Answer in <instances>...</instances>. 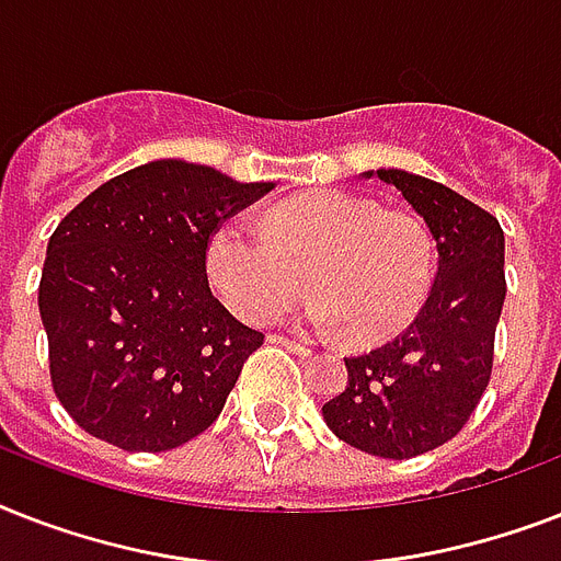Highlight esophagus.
Masks as SVG:
<instances>
[{"mask_svg": "<svg viewBox=\"0 0 561 561\" xmlns=\"http://www.w3.org/2000/svg\"><path fill=\"white\" fill-rule=\"evenodd\" d=\"M271 341H273V343H279V346H285V350L297 352V355H311V346H306V343L290 341V337H279V334H273Z\"/></svg>", "mask_w": 561, "mask_h": 561, "instance_id": "1", "label": "esophagus"}]
</instances>
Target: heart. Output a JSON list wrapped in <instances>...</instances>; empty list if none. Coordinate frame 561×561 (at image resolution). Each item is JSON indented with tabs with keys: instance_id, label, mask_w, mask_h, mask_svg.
<instances>
[{
	"instance_id": "obj_1",
	"label": "heart",
	"mask_w": 561,
	"mask_h": 561,
	"mask_svg": "<svg viewBox=\"0 0 561 561\" xmlns=\"http://www.w3.org/2000/svg\"><path fill=\"white\" fill-rule=\"evenodd\" d=\"M211 290L247 323L279 320L302 294L317 297L306 323L378 343L416 317L434 279V244L408 211H381L367 197L314 188L273 203L262 220L232 215L206 238Z\"/></svg>"
}]
</instances>
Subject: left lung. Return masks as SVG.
Returning <instances> with one entry per match:
<instances>
[{
  "instance_id": "8db88e82",
  "label": "left lung",
  "mask_w": 561,
  "mask_h": 561,
  "mask_svg": "<svg viewBox=\"0 0 561 561\" xmlns=\"http://www.w3.org/2000/svg\"><path fill=\"white\" fill-rule=\"evenodd\" d=\"M425 220L436 244V279L416 320L355 358L350 383L323 404L325 425L352 448L408 460L460 434L495 364V329L506 297L504 229L443 183L378 169Z\"/></svg>"
}]
</instances>
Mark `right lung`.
Wrapping results in <instances>:
<instances>
[{"mask_svg": "<svg viewBox=\"0 0 561 561\" xmlns=\"http://www.w3.org/2000/svg\"><path fill=\"white\" fill-rule=\"evenodd\" d=\"M183 160H157L87 194L48 238L39 317L66 413L125 451H171L220 416L264 334L206 279L220 220L271 192Z\"/></svg>", "mask_w": 561, "mask_h": 561, "instance_id": "obj_1", "label": "right lung"}]
</instances>
